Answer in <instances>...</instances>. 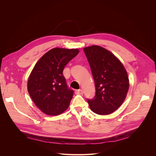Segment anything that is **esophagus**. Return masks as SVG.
I'll use <instances>...</instances> for the list:
<instances>
[{
    "mask_svg": "<svg viewBox=\"0 0 156 156\" xmlns=\"http://www.w3.org/2000/svg\"><path fill=\"white\" fill-rule=\"evenodd\" d=\"M83 93V90H81V89L76 90H75V94H82Z\"/></svg>",
    "mask_w": 156,
    "mask_h": 156,
    "instance_id": "esophagus-1",
    "label": "esophagus"
}]
</instances>
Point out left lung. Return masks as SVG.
<instances>
[{
  "label": "left lung",
  "instance_id": "obj_1",
  "mask_svg": "<svg viewBox=\"0 0 156 156\" xmlns=\"http://www.w3.org/2000/svg\"><path fill=\"white\" fill-rule=\"evenodd\" d=\"M96 87V95L87 100L90 109L98 115L111 114L125 100L129 78L123 64L109 51L98 45L84 48Z\"/></svg>",
  "mask_w": 156,
  "mask_h": 156
}]
</instances>
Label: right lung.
<instances>
[{
	"instance_id": "add662e5",
	"label": "right lung",
	"mask_w": 156,
	"mask_h": 156,
	"mask_svg": "<svg viewBox=\"0 0 156 156\" xmlns=\"http://www.w3.org/2000/svg\"><path fill=\"white\" fill-rule=\"evenodd\" d=\"M79 52L77 49L53 48L35 64L28 80V92L45 114L59 115L69 107L74 92L68 87L62 72Z\"/></svg>"
}]
</instances>
